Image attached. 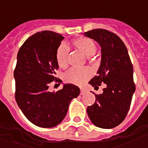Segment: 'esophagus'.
I'll return each instance as SVG.
<instances>
[{"label":"esophagus","mask_w":148,"mask_h":148,"mask_svg":"<svg viewBox=\"0 0 148 148\" xmlns=\"http://www.w3.org/2000/svg\"><path fill=\"white\" fill-rule=\"evenodd\" d=\"M85 92H86V90H85L84 88H81V89H80V95H83L85 93Z\"/></svg>","instance_id":"obj_1"}]
</instances>
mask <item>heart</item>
<instances>
[{
  "mask_svg": "<svg viewBox=\"0 0 148 148\" xmlns=\"http://www.w3.org/2000/svg\"><path fill=\"white\" fill-rule=\"evenodd\" d=\"M71 45L84 56L88 57L90 62H93V55L97 50L96 43L89 38L79 36L71 40ZM69 50L65 46L61 45L58 47L56 52V60L60 68H65L67 66ZM92 76L91 71L87 68L70 69L64 74V79L66 82L76 85L83 84Z\"/></svg>",
  "mask_w": 148,
  "mask_h": 148,
  "instance_id": "heart-1",
  "label": "heart"
}]
</instances>
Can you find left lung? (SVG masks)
Segmentation results:
<instances>
[{"instance_id":"1","label":"left lung","mask_w":148,"mask_h":148,"mask_svg":"<svg viewBox=\"0 0 148 148\" xmlns=\"http://www.w3.org/2000/svg\"><path fill=\"white\" fill-rule=\"evenodd\" d=\"M84 34L99 43L102 48L97 75L89 84L95 89L105 84L103 93L95 95V102L86 108V112L95 126L114 128L126 117L135 91L132 64L126 46L115 34L101 28Z\"/></svg>"}]
</instances>
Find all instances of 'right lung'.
Returning <instances> with one entry per match:
<instances>
[{
	"mask_svg": "<svg viewBox=\"0 0 148 148\" xmlns=\"http://www.w3.org/2000/svg\"><path fill=\"white\" fill-rule=\"evenodd\" d=\"M64 38L53 31L38 32L27 38L18 52L13 73L15 98L26 118L40 127L61 123L71 99L79 95V88L71 84H64L57 92H49L51 83L62 82L56 77L59 69L56 52Z\"/></svg>",
	"mask_w": 148,
	"mask_h": 148,
	"instance_id": "right-lung-1",
	"label": "right lung"
}]
</instances>
